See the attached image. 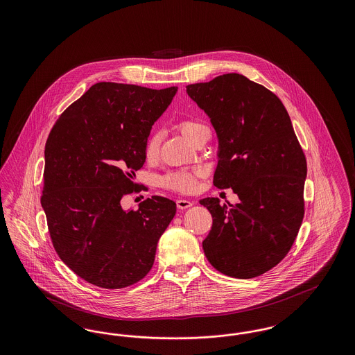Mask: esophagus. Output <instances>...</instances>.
Returning <instances> with one entry per match:
<instances>
[{
	"mask_svg": "<svg viewBox=\"0 0 355 355\" xmlns=\"http://www.w3.org/2000/svg\"><path fill=\"white\" fill-rule=\"evenodd\" d=\"M177 206H178V209L185 210V209L191 207V206H193V202H191V201H189V200H185V198H180V200H177Z\"/></svg>",
	"mask_w": 355,
	"mask_h": 355,
	"instance_id": "34e87169",
	"label": "esophagus"
}]
</instances>
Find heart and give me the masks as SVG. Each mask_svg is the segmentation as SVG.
I'll list each match as a JSON object with an SVG mask.
<instances>
[{"label": "heart", "mask_w": 355, "mask_h": 355, "mask_svg": "<svg viewBox=\"0 0 355 355\" xmlns=\"http://www.w3.org/2000/svg\"><path fill=\"white\" fill-rule=\"evenodd\" d=\"M180 129L184 135L191 139L198 132L203 129H207V126L196 119H185L180 123ZM159 145H161V133L153 132L152 135L148 137L145 144V155L148 159H154L159 153ZM200 170H177L166 174L162 178V185L168 187L170 190L180 191V193H191L197 187V180L201 177Z\"/></svg>", "instance_id": "b5f03b06"}]
</instances>
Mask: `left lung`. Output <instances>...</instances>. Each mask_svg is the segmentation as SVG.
Returning a JSON list of instances; mask_svg holds the SVG:
<instances>
[{"instance_id": "8db88e82", "label": "left lung", "mask_w": 355, "mask_h": 355, "mask_svg": "<svg viewBox=\"0 0 355 355\" xmlns=\"http://www.w3.org/2000/svg\"><path fill=\"white\" fill-rule=\"evenodd\" d=\"M218 135L213 184L239 203L203 198L213 217L206 258L234 278L258 277L290 252L304 220L306 157L281 100L238 73L186 86Z\"/></svg>"}]
</instances>
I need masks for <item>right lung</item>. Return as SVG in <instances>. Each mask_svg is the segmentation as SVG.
I'll list each match as a JSON object with an SVG mask.
<instances>
[{
	"mask_svg": "<svg viewBox=\"0 0 355 355\" xmlns=\"http://www.w3.org/2000/svg\"><path fill=\"white\" fill-rule=\"evenodd\" d=\"M177 87L98 83L55 121L45 145L41 205L51 243L70 270L103 287L135 285L152 269L159 236L175 202L153 196L137 210L121 198L135 193L152 125Z\"/></svg>",
	"mask_w": 355,
	"mask_h": 355,
	"instance_id": "right-lung-1",
	"label": "right lung"
}]
</instances>
